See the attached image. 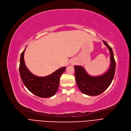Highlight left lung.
Segmentation results:
<instances>
[{"mask_svg":"<svg viewBox=\"0 0 131 131\" xmlns=\"http://www.w3.org/2000/svg\"><path fill=\"white\" fill-rule=\"evenodd\" d=\"M103 42L111 54L110 67L104 74L99 76H91L82 66H75L74 67L77 84L83 94L88 96H97L103 93L110 86L114 77L116 62L113 52L108 44L104 41Z\"/></svg>","mask_w":131,"mask_h":131,"instance_id":"1","label":"left lung"}]
</instances>
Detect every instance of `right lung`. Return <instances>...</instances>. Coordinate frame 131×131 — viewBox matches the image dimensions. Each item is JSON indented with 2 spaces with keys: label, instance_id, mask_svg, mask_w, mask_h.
<instances>
[{
  "label": "right lung",
  "instance_id": "right-lung-1",
  "mask_svg": "<svg viewBox=\"0 0 131 131\" xmlns=\"http://www.w3.org/2000/svg\"><path fill=\"white\" fill-rule=\"evenodd\" d=\"M25 49L21 54L19 67L23 83L29 91L38 97L48 98L53 96L58 91L60 77L66 70V67L61 68L46 77H40L35 75L25 66L24 59Z\"/></svg>",
  "mask_w": 131,
  "mask_h": 131
}]
</instances>
